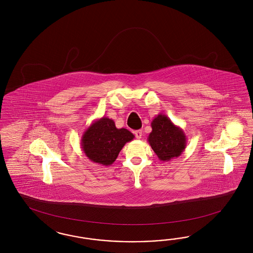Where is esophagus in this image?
<instances>
[{
    "label": "esophagus",
    "instance_id": "obj_1",
    "mask_svg": "<svg viewBox=\"0 0 253 253\" xmlns=\"http://www.w3.org/2000/svg\"><path fill=\"white\" fill-rule=\"evenodd\" d=\"M133 133H134L135 137L137 138V139H140V138L142 137V130H134Z\"/></svg>",
    "mask_w": 253,
    "mask_h": 253
}]
</instances>
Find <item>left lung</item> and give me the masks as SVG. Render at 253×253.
Masks as SVG:
<instances>
[{
  "label": "left lung",
  "instance_id": "obj_1",
  "mask_svg": "<svg viewBox=\"0 0 253 253\" xmlns=\"http://www.w3.org/2000/svg\"><path fill=\"white\" fill-rule=\"evenodd\" d=\"M151 127L147 141L160 161H170L182 155L187 140L184 130L164 114L156 116Z\"/></svg>",
  "mask_w": 253,
  "mask_h": 253
}]
</instances>
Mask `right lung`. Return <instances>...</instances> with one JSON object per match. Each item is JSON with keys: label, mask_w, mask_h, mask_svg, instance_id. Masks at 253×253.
Here are the masks:
<instances>
[{"label": "right lung", "mask_w": 253, "mask_h": 253, "mask_svg": "<svg viewBox=\"0 0 253 253\" xmlns=\"http://www.w3.org/2000/svg\"><path fill=\"white\" fill-rule=\"evenodd\" d=\"M134 135L127 129H118L113 120L103 117L86 129L81 140L82 149L90 161L109 166L118 158L123 146Z\"/></svg>", "instance_id": "obj_1"}]
</instances>
